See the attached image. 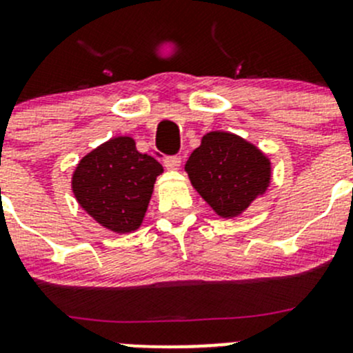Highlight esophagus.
I'll return each instance as SVG.
<instances>
[{"label":"esophagus","mask_w":353,"mask_h":353,"mask_svg":"<svg viewBox=\"0 0 353 353\" xmlns=\"http://www.w3.org/2000/svg\"><path fill=\"white\" fill-rule=\"evenodd\" d=\"M181 163H183L181 157H167V159L163 160V165H165L167 170L181 169Z\"/></svg>","instance_id":"obj_1"}]
</instances>
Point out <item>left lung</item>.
<instances>
[{
	"label": "left lung",
	"instance_id": "obj_1",
	"mask_svg": "<svg viewBox=\"0 0 353 353\" xmlns=\"http://www.w3.org/2000/svg\"><path fill=\"white\" fill-rule=\"evenodd\" d=\"M191 186L220 219L241 216L272 184V160L230 131H208L184 165Z\"/></svg>",
	"mask_w": 353,
	"mask_h": 353
}]
</instances>
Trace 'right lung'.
<instances>
[{
	"instance_id": "1",
	"label": "right lung",
	"mask_w": 353,
	"mask_h": 353,
	"mask_svg": "<svg viewBox=\"0 0 353 353\" xmlns=\"http://www.w3.org/2000/svg\"><path fill=\"white\" fill-rule=\"evenodd\" d=\"M163 167L137 150L133 137H114L87 155L71 174V191L87 215L114 234L141 227Z\"/></svg>"
}]
</instances>
